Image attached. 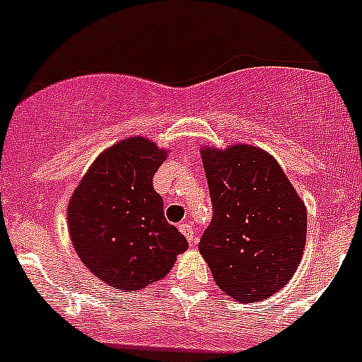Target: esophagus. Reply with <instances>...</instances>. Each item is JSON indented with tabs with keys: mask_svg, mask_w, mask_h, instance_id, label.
<instances>
[{
	"mask_svg": "<svg viewBox=\"0 0 362 362\" xmlns=\"http://www.w3.org/2000/svg\"><path fill=\"white\" fill-rule=\"evenodd\" d=\"M178 228H180V232L185 235V239H187L189 243H197V234H194V230H192L191 223L189 221L180 223V225H178Z\"/></svg>",
	"mask_w": 362,
	"mask_h": 362,
	"instance_id": "1",
	"label": "esophagus"
}]
</instances>
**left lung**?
<instances>
[{
	"instance_id": "obj_1",
	"label": "left lung",
	"mask_w": 362,
	"mask_h": 362,
	"mask_svg": "<svg viewBox=\"0 0 362 362\" xmlns=\"http://www.w3.org/2000/svg\"><path fill=\"white\" fill-rule=\"evenodd\" d=\"M212 219L200 253L238 302L266 300L295 275L307 234L305 205L279 162L248 144L202 151Z\"/></svg>"
}]
</instances>
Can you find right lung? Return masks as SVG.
I'll use <instances>...</instances> for the list:
<instances>
[{
  "label": "right lung",
  "instance_id": "add662e5",
  "mask_svg": "<svg viewBox=\"0 0 362 362\" xmlns=\"http://www.w3.org/2000/svg\"><path fill=\"white\" fill-rule=\"evenodd\" d=\"M165 151L130 137L100 155L67 207L73 246L83 264L121 291H139L170 273L187 239L164 218L153 175Z\"/></svg>",
  "mask_w": 362,
  "mask_h": 362
}]
</instances>
